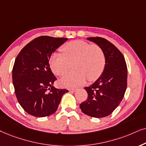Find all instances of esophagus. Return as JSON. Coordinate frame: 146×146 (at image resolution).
<instances>
[{"label":"esophagus","mask_w":146,"mask_h":146,"mask_svg":"<svg viewBox=\"0 0 146 146\" xmlns=\"http://www.w3.org/2000/svg\"><path fill=\"white\" fill-rule=\"evenodd\" d=\"M77 91V89H69V91L71 93H74Z\"/></svg>","instance_id":"34e87169"}]
</instances>
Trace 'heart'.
Returning a JSON list of instances; mask_svg holds the SVG:
<instances>
[{
	"label": "heart",
	"instance_id": "obj_1",
	"mask_svg": "<svg viewBox=\"0 0 146 146\" xmlns=\"http://www.w3.org/2000/svg\"><path fill=\"white\" fill-rule=\"evenodd\" d=\"M62 53H55L50 66L55 75H61L73 63L74 70L62 77L60 83L67 88H75L85 84L87 79L94 81L102 75L106 66V57L102 48L81 40L68 42L62 48Z\"/></svg>",
	"mask_w": 146,
	"mask_h": 146
}]
</instances>
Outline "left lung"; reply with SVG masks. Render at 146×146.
Wrapping results in <instances>:
<instances>
[{"mask_svg":"<svg viewBox=\"0 0 146 146\" xmlns=\"http://www.w3.org/2000/svg\"><path fill=\"white\" fill-rule=\"evenodd\" d=\"M87 39L102 48L106 66L98 80L85 87L88 97L80 104V109L90 117H104L115 110L123 98L127 88V65L122 53L109 40L99 36Z\"/></svg>","mask_w":146,"mask_h":146,"instance_id":"1","label":"left lung"}]
</instances>
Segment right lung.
Instances as JSON below:
<instances>
[{
  "instance_id": "1",
  "label": "right lung",
  "mask_w": 146,
  "mask_h": 146,
  "mask_svg": "<svg viewBox=\"0 0 146 146\" xmlns=\"http://www.w3.org/2000/svg\"><path fill=\"white\" fill-rule=\"evenodd\" d=\"M67 40L41 36L29 42L15 59L13 83L17 100L25 111L35 117L52 115L67 89L53 87L56 77L49 65L51 55Z\"/></svg>"
}]
</instances>
